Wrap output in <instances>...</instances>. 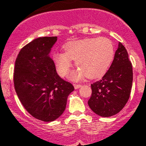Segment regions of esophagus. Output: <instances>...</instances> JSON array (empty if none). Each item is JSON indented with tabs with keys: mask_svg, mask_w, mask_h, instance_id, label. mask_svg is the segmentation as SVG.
Segmentation results:
<instances>
[{
	"mask_svg": "<svg viewBox=\"0 0 146 146\" xmlns=\"http://www.w3.org/2000/svg\"><path fill=\"white\" fill-rule=\"evenodd\" d=\"M81 86H82L81 84H74V87H75V89H78V88H80Z\"/></svg>",
	"mask_w": 146,
	"mask_h": 146,
	"instance_id": "obj_1",
	"label": "esophagus"
}]
</instances>
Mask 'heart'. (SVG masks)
Segmentation results:
<instances>
[{"label": "heart", "instance_id": "b5f03b06", "mask_svg": "<svg viewBox=\"0 0 146 146\" xmlns=\"http://www.w3.org/2000/svg\"><path fill=\"white\" fill-rule=\"evenodd\" d=\"M64 48L65 53L58 52L53 56L57 71L64 77L72 60H75L79 70L70 75L73 80H82L85 76L90 80L102 78L110 67L115 54L113 42L104 37L68 42Z\"/></svg>", "mask_w": 146, "mask_h": 146}]
</instances>
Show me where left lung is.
Segmentation results:
<instances>
[{
    "instance_id": "left-lung-1",
    "label": "left lung",
    "mask_w": 146,
    "mask_h": 146,
    "mask_svg": "<svg viewBox=\"0 0 146 146\" xmlns=\"http://www.w3.org/2000/svg\"><path fill=\"white\" fill-rule=\"evenodd\" d=\"M132 80V66L128 52L119 42L109 69L101 80L91 84L92 94L88 102L90 109L104 117L121 111L130 98Z\"/></svg>"
}]
</instances>
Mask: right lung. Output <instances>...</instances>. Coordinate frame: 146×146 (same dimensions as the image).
Returning <instances> with one entry per match:
<instances>
[{"mask_svg": "<svg viewBox=\"0 0 146 146\" xmlns=\"http://www.w3.org/2000/svg\"><path fill=\"white\" fill-rule=\"evenodd\" d=\"M57 37H42L21 48L14 66L16 94L27 111L36 119L50 122L64 111L72 84L56 72L49 53Z\"/></svg>", "mask_w": 146, "mask_h": 146, "instance_id": "1", "label": "right lung"}]
</instances>
